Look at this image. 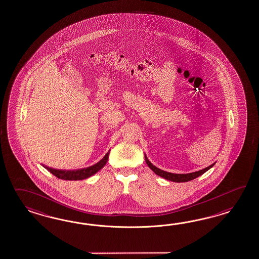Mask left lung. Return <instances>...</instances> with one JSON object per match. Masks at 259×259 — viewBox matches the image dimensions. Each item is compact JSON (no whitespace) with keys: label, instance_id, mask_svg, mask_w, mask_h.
<instances>
[{"label":"left lung","instance_id":"obj_1","mask_svg":"<svg viewBox=\"0 0 259 259\" xmlns=\"http://www.w3.org/2000/svg\"><path fill=\"white\" fill-rule=\"evenodd\" d=\"M146 161L147 165L149 166V168L152 170L153 172L157 174L159 177L172 181V182H187V181H190L192 179L199 177L200 175L204 172L203 170H200L198 172H190V174H172V172H167L160 170V169H158L156 166L153 165L152 163L147 159H146Z\"/></svg>","mask_w":259,"mask_h":259}]
</instances>
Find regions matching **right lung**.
Here are the masks:
<instances>
[{"mask_svg":"<svg viewBox=\"0 0 259 259\" xmlns=\"http://www.w3.org/2000/svg\"><path fill=\"white\" fill-rule=\"evenodd\" d=\"M109 158V153H107L105 157L96 163L95 165L87 167V168H82V169H78V170H59V169H53L52 167H48L46 165H43L46 168L48 171L53 174L56 178L64 180H82V179H88L92 177L96 172H99L101 170L104 165L106 164L107 160Z\"/></svg>","mask_w":259,"mask_h":259,"instance_id":"right-lung-1","label":"right lung"}]
</instances>
